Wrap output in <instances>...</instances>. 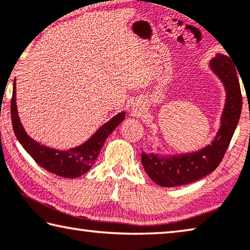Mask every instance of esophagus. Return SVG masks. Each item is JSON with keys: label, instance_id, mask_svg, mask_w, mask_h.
Returning a JSON list of instances; mask_svg holds the SVG:
<instances>
[{"label": "esophagus", "instance_id": "obj_1", "mask_svg": "<svg viewBox=\"0 0 250 250\" xmlns=\"http://www.w3.org/2000/svg\"><path fill=\"white\" fill-rule=\"evenodd\" d=\"M134 109H136V110H137V108H134Z\"/></svg>", "mask_w": 250, "mask_h": 250}]
</instances>
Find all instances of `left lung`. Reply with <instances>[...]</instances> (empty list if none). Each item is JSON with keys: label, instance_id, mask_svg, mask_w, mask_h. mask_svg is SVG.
Returning <instances> with one entry per match:
<instances>
[{"label": "left lung", "instance_id": "obj_1", "mask_svg": "<svg viewBox=\"0 0 250 250\" xmlns=\"http://www.w3.org/2000/svg\"><path fill=\"white\" fill-rule=\"evenodd\" d=\"M231 58L218 53L209 63L226 90V104L221 114V125L217 136L205 148L196 152L160 156L158 153H141L142 166L146 175L161 187H177L197 181L212 172L223 160L238 125L243 97Z\"/></svg>", "mask_w": 250, "mask_h": 250}]
</instances>
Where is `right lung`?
I'll return each mask as SVG.
<instances>
[{
    "instance_id": "1",
    "label": "right lung",
    "mask_w": 250,
    "mask_h": 250,
    "mask_svg": "<svg viewBox=\"0 0 250 250\" xmlns=\"http://www.w3.org/2000/svg\"><path fill=\"white\" fill-rule=\"evenodd\" d=\"M15 85H17V82L14 80L13 94H12L11 100V118L15 136L35 162L54 175L64 178H78L84 175L93 166L106 138L125 120V112L122 111L116 114L111 120L105 122L104 125H101L98 131L84 144L69 150H62V151L49 148L46 146L40 145L38 141L27 136L23 128L18 113L17 99H15L17 86Z\"/></svg>"
}]
</instances>
